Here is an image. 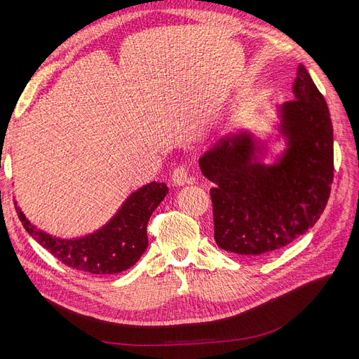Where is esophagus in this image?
I'll return each instance as SVG.
<instances>
[{
    "label": "esophagus",
    "mask_w": 359,
    "mask_h": 359,
    "mask_svg": "<svg viewBox=\"0 0 359 359\" xmlns=\"http://www.w3.org/2000/svg\"><path fill=\"white\" fill-rule=\"evenodd\" d=\"M172 180L176 186H183V184H192L195 183V177L189 175V170H187L184 165H177L173 173H172Z\"/></svg>",
    "instance_id": "34e87169"
}]
</instances>
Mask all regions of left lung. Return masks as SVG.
<instances>
[{"label":"left lung","instance_id":"left-lung-1","mask_svg":"<svg viewBox=\"0 0 359 359\" xmlns=\"http://www.w3.org/2000/svg\"><path fill=\"white\" fill-rule=\"evenodd\" d=\"M295 100L282 106L288 149L279 164L257 161L260 147L241 134L221 140L201 157L210 191L215 241L248 257L288 246L318 221L333 182V128L323 94L304 65L294 81Z\"/></svg>","mask_w":359,"mask_h":359}]
</instances>
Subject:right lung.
<instances>
[{
    "instance_id": "1",
    "label": "right lung",
    "mask_w": 359,
    "mask_h": 359,
    "mask_svg": "<svg viewBox=\"0 0 359 359\" xmlns=\"http://www.w3.org/2000/svg\"><path fill=\"white\" fill-rule=\"evenodd\" d=\"M168 192L153 182L132 194L119 212L97 233L79 240L55 238L36 230L15 206L26 231L64 265L91 275H113L134 266L148 246L147 224Z\"/></svg>"
}]
</instances>
